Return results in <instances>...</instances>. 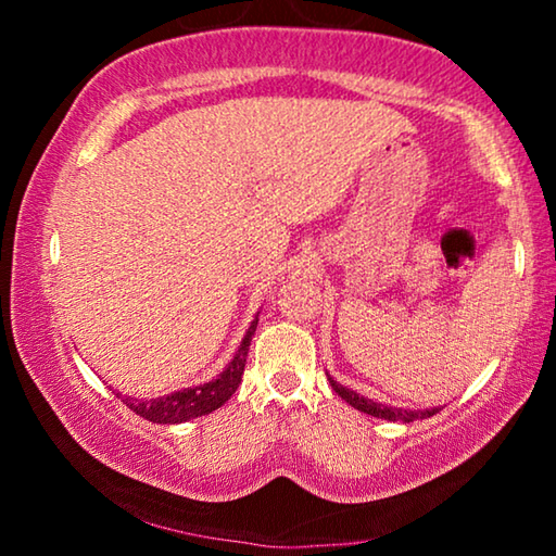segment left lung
<instances>
[{
    "label": "left lung",
    "instance_id": "8db88e82",
    "mask_svg": "<svg viewBox=\"0 0 556 556\" xmlns=\"http://www.w3.org/2000/svg\"><path fill=\"white\" fill-rule=\"evenodd\" d=\"M328 382H331V388L341 394V397L355 407L357 412H365V414H372V417L378 419H390V421H414V419H425L431 417V414H437L439 407L434 409H427V412H412V409H397V407H384L380 402H372L368 397H363V394H357L353 390L343 388V384H338L331 375H328Z\"/></svg>",
    "mask_w": 556,
    "mask_h": 556
}]
</instances>
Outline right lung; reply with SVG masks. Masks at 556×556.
I'll list each match as a JSON object with an SVG mask.
<instances>
[{"label": "right lung", "mask_w": 556, "mask_h": 556, "mask_svg": "<svg viewBox=\"0 0 556 556\" xmlns=\"http://www.w3.org/2000/svg\"><path fill=\"white\" fill-rule=\"evenodd\" d=\"M255 328H257V318L250 324L248 333H244L238 353H235L228 368H225L215 380L203 382L199 388H191V390L172 392L166 394V397H156V400L122 397L119 392L117 397H122V402H125L131 412H137L139 417L154 421V425H181V421L215 412L232 397L235 390L240 388L244 363H248L250 341L252 336H255Z\"/></svg>", "instance_id": "right-lung-1"}]
</instances>
